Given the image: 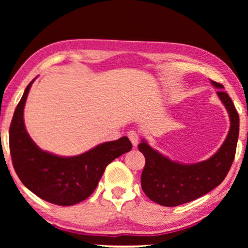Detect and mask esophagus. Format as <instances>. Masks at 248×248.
<instances>
[{"instance_id":"esophagus-1","label":"esophagus","mask_w":248,"mask_h":248,"mask_svg":"<svg viewBox=\"0 0 248 248\" xmlns=\"http://www.w3.org/2000/svg\"><path fill=\"white\" fill-rule=\"evenodd\" d=\"M127 135H128V139H130L131 142H132V144H133V147L137 148V145L139 143V134H138V132L130 131L127 133Z\"/></svg>"}]
</instances>
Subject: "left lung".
Wrapping results in <instances>:
<instances>
[{"label":"left lung","mask_w":248,"mask_h":248,"mask_svg":"<svg viewBox=\"0 0 248 248\" xmlns=\"http://www.w3.org/2000/svg\"><path fill=\"white\" fill-rule=\"evenodd\" d=\"M217 89V96L228 113L230 126L228 134L211 157L206 160L184 164L171 160L155 150L145 139L139 150L145 158L141 175V186L151 201L164 206H177L199 199L220 185L228 174L235 158L239 134V116L232 98L222 89V84L210 80Z\"/></svg>","instance_id":"1"}]
</instances>
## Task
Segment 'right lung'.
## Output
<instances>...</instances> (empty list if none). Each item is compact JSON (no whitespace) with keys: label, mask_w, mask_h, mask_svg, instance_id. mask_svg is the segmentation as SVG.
<instances>
[{"label":"right lung","mask_w":248,"mask_h":248,"mask_svg":"<svg viewBox=\"0 0 248 248\" xmlns=\"http://www.w3.org/2000/svg\"><path fill=\"white\" fill-rule=\"evenodd\" d=\"M36 78L27 86L10 126V151L20 181L53 204L70 206L89 198L107 165L132 149L127 137L104 142L78 155H54L37 145L26 130L23 109Z\"/></svg>","instance_id":"add662e5"}]
</instances>
